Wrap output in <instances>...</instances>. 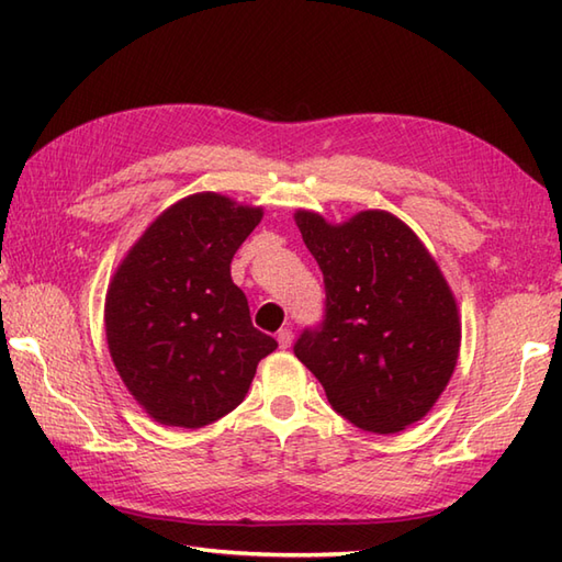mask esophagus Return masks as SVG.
Masks as SVG:
<instances>
[{"label": "esophagus", "mask_w": 562, "mask_h": 562, "mask_svg": "<svg viewBox=\"0 0 562 562\" xmlns=\"http://www.w3.org/2000/svg\"><path fill=\"white\" fill-rule=\"evenodd\" d=\"M292 330L290 328H280V333H278V342H280V348L282 350H288L290 345H292Z\"/></svg>", "instance_id": "34e87169"}]
</instances>
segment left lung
Here are the masks:
<instances>
[{
  "label": "left lung",
  "instance_id": "8db88e82",
  "mask_svg": "<svg viewBox=\"0 0 562 562\" xmlns=\"http://www.w3.org/2000/svg\"><path fill=\"white\" fill-rule=\"evenodd\" d=\"M326 284V314L294 355L345 420L391 435L417 423L447 389L459 360L457 300L408 224L384 210L342 224L296 210Z\"/></svg>",
  "mask_w": 562,
  "mask_h": 562
}]
</instances>
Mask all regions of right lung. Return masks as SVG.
I'll list each match as a JSON object with an SVG mask.
<instances>
[{"instance_id":"add662e5","label":"right lung","mask_w":562,"mask_h":562,"mask_svg":"<svg viewBox=\"0 0 562 562\" xmlns=\"http://www.w3.org/2000/svg\"><path fill=\"white\" fill-rule=\"evenodd\" d=\"M260 207L195 193L127 250L105 294V340L123 384L154 420L205 427L232 413L278 342L250 324L232 258Z\"/></svg>"}]
</instances>
